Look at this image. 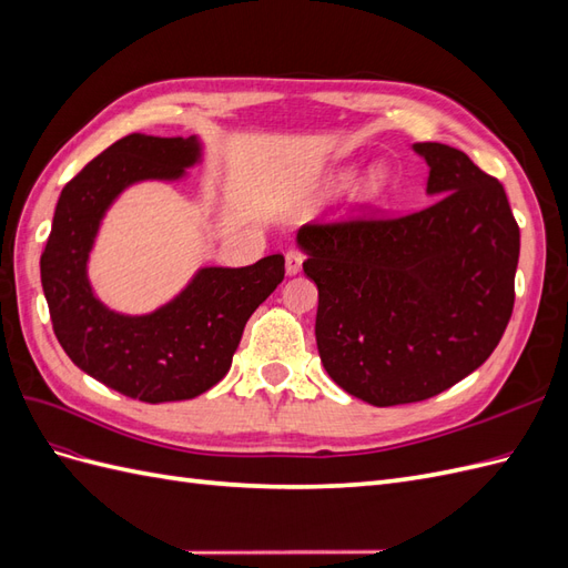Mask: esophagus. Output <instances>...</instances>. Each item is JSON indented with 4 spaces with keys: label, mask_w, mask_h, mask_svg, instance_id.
I'll use <instances>...</instances> for the list:
<instances>
[{
    "label": "esophagus",
    "mask_w": 568,
    "mask_h": 568,
    "mask_svg": "<svg viewBox=\"0 0 568 568\" xmlns=\"http://www.w3.org/2000/svg\"><path fill=\"white\" fill-rule=\"evenodd\" d=\"M301 267H303V253L296 248L286 251V274H298Z\"/></svg>",
    "instance_id": "1"
}]
</instances>
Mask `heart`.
<instances>
[{
	"mask_svg": "<svg viewBox=\"0 0 568 568\" xmlns=\"http://www.w3.org/2000/svg\"><path fill=\"white\" fill-rule=\"evenodd\" d=\"M346 178H348V173H338L336 180H332V184H341ZM386 184H388V168L382 163L372 165L363 184H359V199H376L384 192Z\"/></svg>",
	"mask_w": 568,
	"mask_h": 568,
	"instance_id": "b5f03b06",
	"label": "heart"
}]
</instances>
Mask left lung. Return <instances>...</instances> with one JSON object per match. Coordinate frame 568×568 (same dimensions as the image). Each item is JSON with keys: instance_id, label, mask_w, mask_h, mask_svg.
<instances>
[{"instance_id": "obj_1", "label": "left lung", "mask_w": 568, "mask_h": 568, "mask_svg": "<svg viewBox=\"0 0 568 568\" xmlns=\"http://www.w3.org/2000/svg\"><path fill=\"white\" fill-rule=\"evenodd\" d=\"M412 149L428 165L432 205L296 234L320 294L322 365L376 407L434 398L469 376L500 343L514 307L519 225L503 184L448 144Z\"/></svg>"}]
</instances>
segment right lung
Here are the masks:
<instances>
[{"label":"right lung","mask_w":568,"mask_h":568,"mask_svg":"<svg viewBox=\"0 0 568 568\" xmlns=\"http://www.w3.org/2000/svg\"><path fill=\"white\" fill-rule=\"evenodd\" d=\"M201 161L199 136L128 134L63 186L40 257L51 324L65 355L97 382L142 403L189 400L232 367L244 326L284 280V255L246 267H201L149 315L101 303L88 261L111 203L134 182H175Z\"/></svg>","instance_id":"right-lung-1"}]
</instances>
